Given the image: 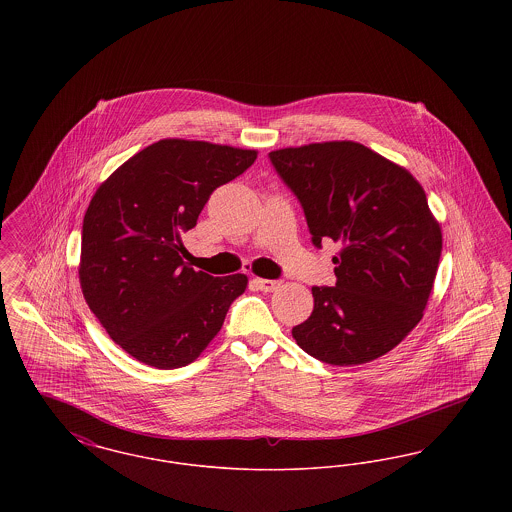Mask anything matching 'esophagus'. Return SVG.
<instances>
[{
    "mask_svg": "<svg viewBox=\"0 0 512 512\" xmlns=\"http://www.w3.org/2000/svg\"><path fill=\"white\" fill-rule=\"evenodd\" d=\"M253 284L261 292H274L282 286V280H267V278H253Z\"/></svg>",
    "mask_w": 512,
    "mask_h": 512,
    "instance_id": "esophagus-1",
    "label": "esophagus"
}]
</instances>
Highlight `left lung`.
Listing matches in <instances>:
<instances>
[{
  "instance_id": "1",
  "label": "left lung",
  "mask_w": 512,
  "mask_h": 512,
  "mask_svg": "<svg viewBox=\"0 0 512 512\" xmlns=\"http://www.w3.org/2000/svg\"><path fill=\"white\" fill-rule=\"evenodd\" d=\"M299 199L313 244L341 245L336 286H315V309L293 326L297 345L326 365L370 363L424 315L441 255V228L411 172L357 142L268 153Z\"/></svg>"
}]
</instances>
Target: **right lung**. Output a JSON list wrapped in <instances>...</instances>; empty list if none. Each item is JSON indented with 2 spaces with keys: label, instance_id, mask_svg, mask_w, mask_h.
<instances>
[{
  "label": "right lung",
  "instance_id": "right-lung-1",
  "mask_svg": "<svg viewBox=\"0 0 512 512\" xmlns=\"http://www.w3.org/2000/svg\"><path fill=\"white\" fill-rule=\"evenodd\" d=\"M255 149L159 140L113 172L82 224L80 286L109 338L144 365H190L222 328L245 274L215 278L184 263L182 234L209 195L247 171Z\"/></svg>",
  "mask_w": 512,
  "mask_h": 512
}]
</instances>
